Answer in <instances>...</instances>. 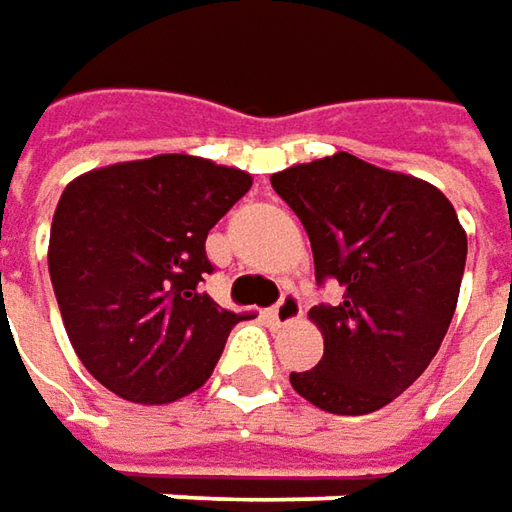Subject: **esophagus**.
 Listing matches in <instances>:
<instances>
[{
  "mask_svg": "<svg viewBox=\"0 0 512 512\" xmlns=\"http://www.w3.org/2000/svg\"><path fill=\"white\" fill-rule=\"evenodd\" d=\"M299 314H302V302H299V296L294 291H285L282 299L270 308V320L276 325H288V322L299 320Z\"/></svg>",
  "mask_w": 512,
  "mask_h": 512,
  "instance_id": "obj_1",
  "label": "esophagus"
}]
</instances>
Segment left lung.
I'll return each instance as SVG.
<instances>
[{
    "instance_id": "left-lung-1",
    "label": "left lung",
    "mask_w": 512,
    "mask_h": 512,
    "mask_svg": "<svg viewBox=\"0 0 512 512\" xmlns=\"http://www.w3.org/2000/svg\"><path fill=\"white\" fill-rule=\"evenodd\" d=\"M314 250L322 360L291 386L331 415H369L403 395L444 343L467 262V233L447 195L421 178L337 152L270 175Z\"/></svg>"
}]
</instances>
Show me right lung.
Masks as SVG:
<instances>
[{"label":"right lung","mask_w":512,"mask_h":512,"mask_svg":"<svg viewBox=\"0 0 512 512\" xmlns=\"http://www.w3.org/2000/svg\"><path fill=\"white\" fill-rule=\"evenodd\" d=\"M250 175L192 155L91 169L60 195L48 273L77 357L109 392L172 403L207 383L244 320L201 291L207 233Z\"/></svg>","instance_id":"right-lung-1"}]
</instances>
